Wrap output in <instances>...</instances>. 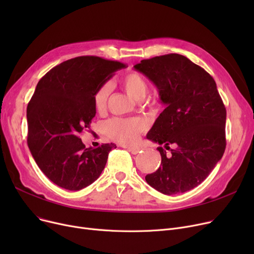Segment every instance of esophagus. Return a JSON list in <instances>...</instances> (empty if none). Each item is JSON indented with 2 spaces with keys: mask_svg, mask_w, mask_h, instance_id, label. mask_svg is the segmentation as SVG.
Wrapping results in <instances>:
<instances>
[{
  "mask_svg": "<svg viewBox=\"0 0 254 254\" xmlns=\"http://www.w3.org/2000/svg\"><path fill=\"white\" fill-rule=\"evenodd\" d=\"M127 149V151H129L131 154H137V153H139V151H140V148H138V147H126Z\"/></svg>",
  "mask_w": 254,
  "mask_h": 254,
  "instance_id": "obj_1",
  "label": "esophagus"
}]
</instances>
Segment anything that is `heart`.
<instances>
[{"label": "heart", "mask_w": 254, "mask_h": 254, "mask_svg": "<svg viewBox=\"0 0 254 254\" xmlns=\"http://www.w3.org/2000/svg\"><path fill=\"white\" fill-rule=\"evenodd\" d=\"M119 82L127 95L135 100L143 99L148 90V84L145 78L135 71H129L123 75ZM109 95L110 86L108 84H103L97 90L95 98H93V103H95V108L98 112H102L106 109ZM147 123L141 118H114L104 125V131L113 141L129 145L139 140L142 132L147 129Z\"/></svg>", "instance_id": "obj_1"}]
</instances>
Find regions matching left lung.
Returning a JSON list of instances; mask_svg holds the SVG:
<instances>
[{
	"label": "left lung",
	"instance_id": "left-lung-1",
	"mask_svg": "<svg viewBox=\"0 0 254 254\" xmlns=\"http://www.w3.org/2000/svg\"><path fill=\"white\" fill-rule=\"evenodd\" d=\"M134 68L158 89L167 105L147 139L176 146L170 155L163 147L159 168L145 180L164 194L189 191L201 184L225 150L226 110L213 77L177 53L143 60Z\"/></svg>",
	"mask_w": 254,
	"mask_h": 254
}]
</instances>
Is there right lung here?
I'll return each instance as SVG.
<instances>
[{"label":"right lung","instance_id":"obj_1","mask_svg":"<svg viewBox=\"0 0 254 254\" xmlns=\"http://www.w3.org/2000/svg\"><path fill=\"white\" fill-rule=\"evenodd\" d=\"M126 64L99 57H78L48 71L38 82L26 108L28 145L45 176L60 188L80 190L95 182L115 144L98 148L79 134L96 115L97 90Z\"/></svg>","mask_w":254,"mask_h":254}]
</instances>
